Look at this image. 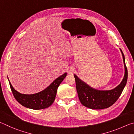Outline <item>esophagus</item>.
<instances>
[{
    "instance_id": "34e87169",
    "label": "esophagus",
    "mask_w": 134,
    "mask_h": 134,
    "mask_svg": "<svg viewBox=\"0 0 134 134\" xmlns=\"http://www.w3.org/2000/svg\"><path fill=\"white\" fill-rule=\"evenodd\" d=\"M75 71H76L75 68L73 67H69L67 69V72L69 74H73L74 73V72H75Z\"/></svg>"
}]
</instances>
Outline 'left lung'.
<instances>
[{
  "label": "left lung",
  "mask_w": 134,
  "mask_h": 134,
  "mask_svg": "<svg viewBox=\"0 0 134 134\" xmlns=\"http://www.w3.org/2000/svg\"><path fill=\"white\" fill-rule=\"evenodd\" d=\"M120 50L123 57L125 74L121 83L114 89L109 90L94 89L74 74L79 98L83 105L92 109H102L112 106L121 96L127 82L128 70L123 52L121 48Z\"/></svg>",
  "instance_id": "obj_1"
}]
</instances>
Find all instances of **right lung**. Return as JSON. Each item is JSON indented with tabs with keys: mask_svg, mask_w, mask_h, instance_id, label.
Here are the masks:
<instances>
[{
	"mask_svg": "<svg viewBox=\"0 0 134 134\" xmlns=\"http://www.w3.org/2000/svg\"><path fill=\"white\" fill-rule=\"evenodd\" d=\"M66 76L67 72H65L57 78L44 90L31 94H22L16 91L13 87L9 80L8 79L13 96L18 102L25 108L34 110H39L48 108L53 103L58 86Z\"/></svg>",
	"mask_w": 134,
	"mask_h": 134,
	"instance_id": "add662e5",
	"label": "right lung"
}]
</instances>
